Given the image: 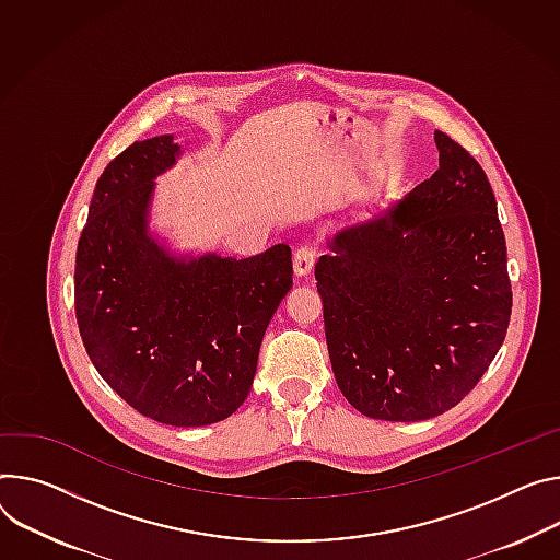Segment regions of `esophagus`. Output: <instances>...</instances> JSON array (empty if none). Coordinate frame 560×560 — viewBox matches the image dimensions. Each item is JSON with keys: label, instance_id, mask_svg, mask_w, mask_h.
<instances>
[{"label": "esophagus", "instance_id": "esophagus-1", "mask_svg": "<svg viewBox=\"0 0 560 560\" xmlns=\"http://www.w3.org/2000/svg\"><path fill=\"white\" fill-rule=\"evenodd\" d=\"M315 257H317V254H315V249H313L311 245L296 247L292 266H294V275H296L299 279L311 277V272H313V268H315Z\"/></svg>", "mask_w": 560, "mask_h": 560}]
</instances>
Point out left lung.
<instances>
[{"mask_svg":"<svg viewBox=\"0 0 560 560\" xmlns=\"http://www.w3.org/2000/svg\"><path fill=\"white\" fill-rule=\"evenodd\" d=\"M438 172L337 230L315 268L332 373L362 416H442L485 375L512 315L495 196L465 147L435 131Z\"/></svg>","mask_w":560,"mask_h":560,"instance_id":"left-lung-1","label":"left lung"}]
</instances>
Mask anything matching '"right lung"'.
Instances as JSON below:
<instances>
[{
    "label": "right lung",
    "instance_id": "1",
    "mask_svg": "<svg viewBox=\"0 0 560 560\" xmlns=\"http://www.w3.org/2000/svg\"><path fill=\"white\" fill-rule=\"evenodd\" d=\"M183 154L174 133L138 140L100 176L75 254V317L95 371L138 413L208 427L249 395L292 257L285 243L247 259L176 249L154 202Z\"/></svg>",
    "mask_w": 560,
    "mask_h": 560
}]
</instances>
